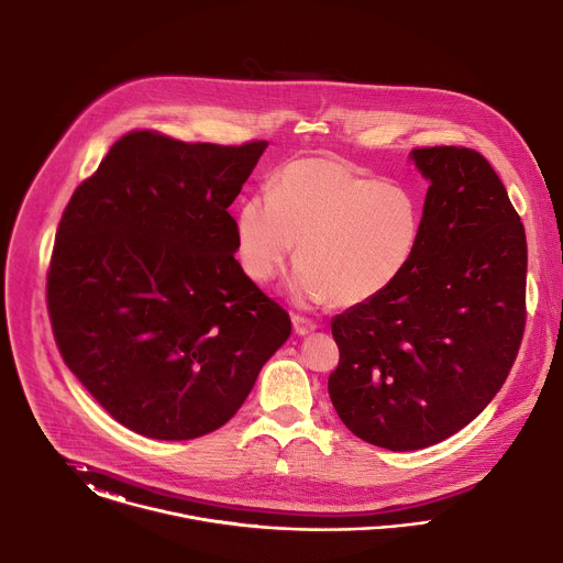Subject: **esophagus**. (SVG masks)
I'll use <instances>...</instances> for the list:
<instances>
[{
  "mask_svg": "<svg viewBox=\"0 0 563 563\" xmlns=\"http://www.w3.org/2000/svg\"><path fill=\"white\" fill-rule=\"evenodd\" d=\"M291 321H294V330H296L298 336H308V334H312L317 330V323L306 319L302 314H294Z\"/></svg>",
  "mask_w": 563,
  "mask_h": 563,
  "instance_id": "1",
  "label": "esophagus"
}]
</instances>
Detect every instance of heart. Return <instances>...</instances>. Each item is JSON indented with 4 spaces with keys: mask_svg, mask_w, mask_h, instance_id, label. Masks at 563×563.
Returning <instances> with one entry per match:
<instances>
[{
    "mask_svg": "<svg viewBox=\"0 0 563 563\" xmlns=\"http://www.w3.org/2000/svg\"><path fill=\"white\" fill-rule=\"evenodd\" d=\"M422 212L402 186L339 158L306 156L274 175L269 195L235 214L244 272L269 283L298 247L294 289L306 302L360 306L389 289L418 251Z\"/></svg>",
    "mask_w": 563,
    "mask_h": 563,
    "instance_id": "b5f03b06",
    "label": "heart"
}]
</instances>
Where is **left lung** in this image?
I'll return each instance as SVG.
<instances>
[{"instance_id":"1","label":"left lung","mask_w":563,"mask_h":563,"mask_svg":"<svg viewBox=\"0 0 563 563\" xmlns=\"http://www.w3.org/2000/svg\"><path fill=\"white\" fill-rule=\"evenodd\" d=\"M431 181L418 251L371 302L332 319L328 391L346 429L394 452L439 443L493 400L517 360L527 240L506 186L472 147H416Z\"/></svg>"}]
</instances>
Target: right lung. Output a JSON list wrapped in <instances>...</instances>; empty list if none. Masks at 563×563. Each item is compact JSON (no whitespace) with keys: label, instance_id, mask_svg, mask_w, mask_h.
Wrapping results in <instances>:
<instances>
[{"label":"right lung","instance_id":"add662e5","mask_svg":"<svg viewBox=\"0 0 563 563\" xmlns=\"http://www.w3.org/2000/svg\"><path fill=\"white\" fill-rule=\"evenodd\" d=\"M267 141L118 139L70 197L46 272L57 349L134 433L181 441L227 424L291 334L235 260L227 208Z\"/></svg>","mask_w":563,"mask_h":563}]
</instances>
